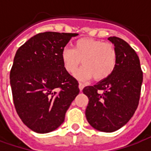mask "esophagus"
<instances>
[{
	"instance_id": "1",
	"label": "esophagus",
	"mask_w": 151,
	"mask_h": 151,
	"mask_svg": "<svg viewBox=\"0 0 151 151\" xmlns=\"http://www.w3.org/2000/svg\"><path fill=\"white\" fill-rule=\"evenodd\" d=\"M78 86H79V89H80V91H82V89L84 88V84H83V83H82V82H79Z\"/></svg>"
}]
</instances>
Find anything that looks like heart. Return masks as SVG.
<instances>
[{
	"label": "heart",
	"mask_w": 151,
	"mask_h": 151,
	"mask_svg": "<svg viewBox=\"0 0 151 151\" xmlns=\"http://www.w3.org/2000/svg\"><path fill=\"white\" fill-rule=\"evenodd\" d=\"M63 66L69 73H74L82 62L78 73L80 78H93L100 81L111 74L117 60V51L113 43L91 38H82L74 42L73 49L65 47L61 52Z\"/></svg>",
	"instance_id": "1"
}]
</instances>
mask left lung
Segmentation results:
<instances>
[{
    "label": "left lung",
    "instance_id": "left-lung-1",
    "mask_svg": "<svg viewBox=\"0 0 151 151\" xmlns=\"http://www.w3.org/2000/svg\"><path fill=\"white\" fill-rule=\"evenodd\" d=\"M117 51L115 69L110 75L83 93L89 99L86 116L95 129L116 131L131 119L138 106L143 73L136 52L124 40L109 37Z\"/></svg>",
    "mask_w": 151,
    "mask_h": 151
}]
</instances>
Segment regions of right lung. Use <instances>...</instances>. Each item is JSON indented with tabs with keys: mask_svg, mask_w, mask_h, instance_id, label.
I'll use <instances>...</instances> for the list:
<instances>
[{
	"mask_svg": "<svg viewBox=\"0 0 151 151\" xmlns=\"http://www.w3.org/2000/svg\"><path fill=\"white\" fill-rule=\"evenodd\" d=\"M76 33L47 31L22 44L15 54L10 85L22 121L38 133L56 129L78 95V82L66 71L61 52Z\"/></svg>",
	"mask_w": 151,
	"mask_h": 151,
	"instance_id": "add662e5",
	"label": "right lung"
}]
</instances>
